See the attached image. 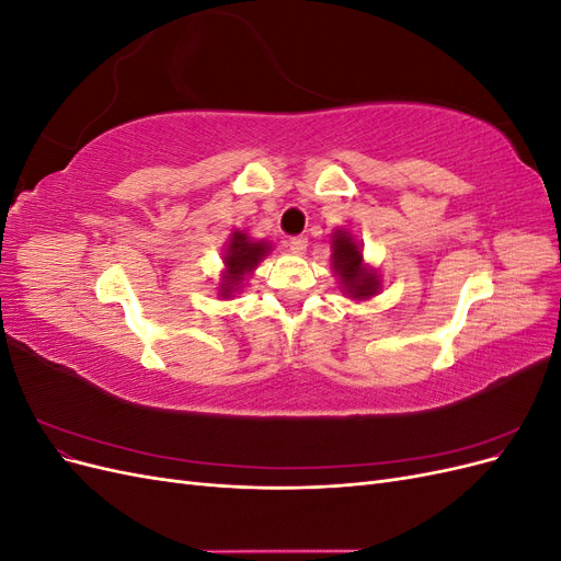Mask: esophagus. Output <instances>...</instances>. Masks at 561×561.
I'll use <instances>...</instances> for the list:
<instances>
[{"label": "esophagus", "mask_w": 561, "mask_h": 561, "mask_svg": "<svg viewBox=\"0 0 561 561\" xmlns=\"http://www.w3.org/2000/svg\"><path fill=\"white\" fill-rule=\"evenodd\" d=\"M307 245H309V241L304 239V236H295V239L287 241V250H290L293 254H304L307 252Z\"/></svg>", "instance_id": "1"}]
</instances>
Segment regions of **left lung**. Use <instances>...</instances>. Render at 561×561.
<instances>
[{
	"label": "left lung",
	"instance_id": "1",
	"mask_svg": "<svg viewBox=\"0 0 561 561\" xmlns=\"http://www.w3.org/2000/svg\"><path fill=\"white\" fill-rule=\"evenodd\" d=\"M330 268L342 285V290L353 301H367L381 293V274L379 268L365 262L363 243L355 239L351 229L336 227L330 233Z\"/></svg>",
	"mask_w": 561,
	"mask_h": 561
}]
</instances>
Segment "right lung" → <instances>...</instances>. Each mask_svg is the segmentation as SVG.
I'll return each instance as SVG.
<instances>
[{
  "instance_id": "1",
  "label": "right lung",
  "mask_w": 561,
  "mask_h": 561,
  "mask_svg": "<svg viewBox=\"0 0 561 561\" xmlns=\"http://www.w3.org/2000/svg\"><path fill=\"white\" fill-rule=\"evenodd\" d=\"M268 241H257L245 229H233L229 233V241L222 248V271H219L217 280V297L219 299H233L243 290L245 280L252 276V271L271 252Z\"/></svg>"
}]
</instances>
